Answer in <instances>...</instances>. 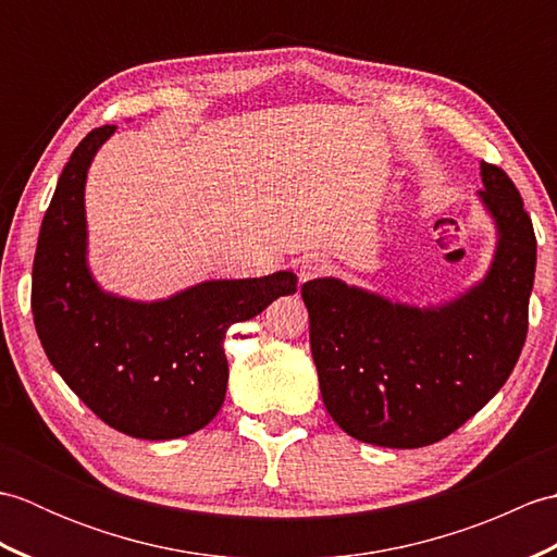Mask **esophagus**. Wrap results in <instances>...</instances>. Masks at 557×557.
<instances>
[{
    "label": "esophagus",
    "mask_w": 557,
    "mask_h": 557,
    "mask_svg": "<svg viewBox=\"0 0 557 557\" xmlns=\"http://www.w3.org/2000/svg\"><path fill=\"white\" fill-rule=\"evenodd\" d=\"M330 260L323 256H304L297 263V275L301 282H309L315 277H323L330 272Z\"/></svg>",
    "instance_id": "esophagus-1"
}]
</instances>
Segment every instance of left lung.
<instances>
[{
	"mask_svg": "<svg viewBox=\"0 0 557 557\" xmlns=\"http://www.w3.org/2000/svg\"><path fill=\"white\" fill-rule=\"evenodd\" d=\"M498 230L491 270L441 306L389 301L321 277L301 287L323 405L342 431L381 447H423L469 421L510 377L529 327L536 236L522 196L481 162Z\"/></svg>",
	"mask_w": 557,
	"mask_h": 557,
	"instance_id": "obj_1",
	"label": "left lung"
}]
</instances>
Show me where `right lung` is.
I'll return each mask as SVG.
<instances>
[{
	"instance_id": "1",
	"label": "right lung",
	"mask_w": 557,
	"mask_h": 557,
	"mask_svg": "<svg viewBox=\"0 0 557 557\" xmlns=\"http://www.w3.org/2000/svg\"><path fill=\"white\" fill-rule=\"evenodd\" d=\"M114 128H92L59 176L33 260V321L47 359L98 419L140 441H172L220 411L230 325L297 292V275L210 280L150 304L102 292L86 260L83 194Z\"/></svg>"
}]
</instances>
